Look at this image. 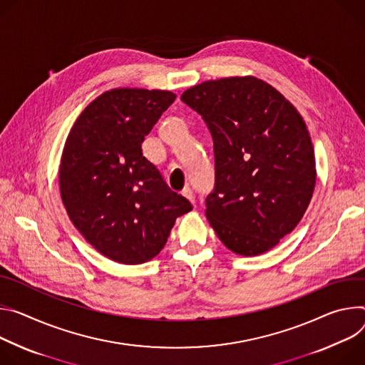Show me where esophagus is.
<instances>
[{"instance_id":"1","label":"esophagus","mask_w":365,"mask_h":365,"mask_svg":"<svg viewBox=\"0 0 365 365\" xmlns=\"http://www.w3.org/2000/svg\"><path fill=\"white\" fill-rule=\"evenodd\" d=\"M182 195L187 197V198L191 201V203H194V201H195V194H194V191H192L191 188H185V190L182 191Z\"/></svg>"}]
</instances>
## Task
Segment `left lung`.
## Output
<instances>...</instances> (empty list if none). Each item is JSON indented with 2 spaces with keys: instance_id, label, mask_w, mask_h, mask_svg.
I'll return each instance as SVG.
<instances>
[{
  "instance_id": "obj_1",
  "label": "left lung",
  "mask_w": 365,
  "mask_h": 365,
  "mask_svg": "<svg viewBox=\"0 0 365 365\" xmlns=\"http://www.w3.org/2000/svg\"><path fill=\"white\" fill-rule=\"evenodd\" d=\"M181 101L212 135L215 185L206 216L233 252L259 255L302 220L314 190V153L299 111L254 76L191 87Z\"/></svg>"
}]
</instances>
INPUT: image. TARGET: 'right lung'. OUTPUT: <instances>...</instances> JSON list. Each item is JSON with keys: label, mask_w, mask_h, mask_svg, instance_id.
Wrapping results in <instances>:
<instances>
[{"label": "right lung", "mask_w": 365, "mask_h": 365, "mask_svg": "<svg viewBox=\"0 0 365 365\" xmlns=\"http://www.w3.org/2000/svg\"><path fill=\"white\" fill-rule=\"evenodd\" d=\"M175 100L160 90L101 94L66 139L59 185L73 226L104 257L143 264L167 244L175 219L192 210L142 153V142Z\"/></svg>", "instance_id": "right-lung-1"}]
</instances>
